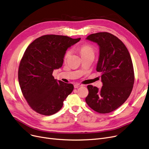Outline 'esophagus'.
Returning <instances> with one entry per match:
<instances>
[{"mask_svg":"<svg viewBox=\"0 0 149 149\" xmlns=\"http://www.w3.org/2000/svg\"><path fill=\"white\" fill-rule=\"evenodd\" d=\"M81 86V85L79 84H74V88H80Z\"/></svg>","mask_w":149,"mask_h":149,"instance_id":"1","label":"esophagus"}]
</instances>
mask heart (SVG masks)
<instances>
[{
	"label": "heart",
	"instance_id": "obj_1",
	"mask_svg": "<svg viewBox=\"0 0 149 149\" xmlns=\"http://www.w3.org/2000/svg\"><path fill=\"white\" fill-rule=\"evenodd\" d=\"M79 49L82 57L89 54H94L95 52V49L94 48H93V46L89 44H85L81 45ZM70 54H71V50L70 49H68L66 51L63 57L65 60H67L69 57V56H70Z\"/></svg>",
	"mask_w": 149,
	"mask_h": 149
}]
</instances>
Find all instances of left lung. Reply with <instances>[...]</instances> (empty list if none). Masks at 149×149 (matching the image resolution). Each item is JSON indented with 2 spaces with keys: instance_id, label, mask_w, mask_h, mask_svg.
I'll return each mask as SVG.
<instances>
[{
  "instance_id": "left-lung-1",
  "label": "left lung",
  "mask_w": 149,
  "mask_h": 149,
  "mask_svg": "<svg viewBox=\"0 0 149 149\" xmlns=\"http://www.w3.org/2000/svg\"><path fill=\"white\" fill-rule=\"evenodd\" d=\"M86 39L100 46L96 69L101 72L103 85L100 89L88 85L86 102L95 112L110 113L127 100L134 86L135 75L130 55L123 42L109 33L92 34Z\"/></svg>"
}]
</instances>
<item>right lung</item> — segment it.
Segmentation results:
<instances>
[{
  "instance_id": "1",
  "label": "right lung",
  "mask_w": 149,
  "mask_h": 149,
  "mask_svg": "<svg viewBox=\"0 0 149 149\" xmlns=\"http://www.w3.org/2000/svg\"><path fill=\"white\" fill-rule=\"evenodd\" d=\"M80 39L45 35L36 38L25 51L19 67V82L28 105L38 113H57L72 92V84L54 79L52 72L61 67L68 48Z\"/></svg>"
}]
</instances>
